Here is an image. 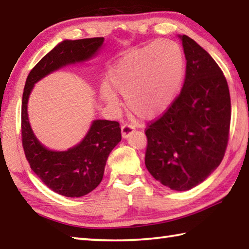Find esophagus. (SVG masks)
<instances>
[{
  "label": "esophagus",
  "instance_id": "obj_1",
  "mask_svg": "<svg viewBox=\"0 0 249 249\" xmlns=\"http://www.w3.org/2000/svg\"><path fill=\"white\" fill-rule=\"evenodd\" d=\"M135 130V127L133 125L129 124H124L122 126V137L123 138H127L130 134H132Z\"/></svg>",
  "mask_w": 249,
  "mask_h": 249
}]
</instances>
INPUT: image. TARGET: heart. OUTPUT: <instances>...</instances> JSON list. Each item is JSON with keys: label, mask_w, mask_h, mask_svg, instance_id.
Masks as SVG:
<instances>
[{"label": "heart", "mask_w": 249, "mask_h": 249, "mask_svg": "<svg viewBox=\"0 0 249 249\" xmlns=\"http://www.w3.org/2000/svg\"><path fill=\"white\" fill-rule=\"evenodd\" d=\"M184 73L180 46L172 40H158L122 56L107 73V86L101 98L109 107L119 105L117 94L126 96L130 112L151 119L170 107Z\"/></svg>", "instance_id": "obj_1"}]
</instances>
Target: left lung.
<instances>
[{
	"mask_svg": "<svg viewBox=\"0 0 249 249\" xmlns=\"http://www.w3.org/2000/svg\"><path fill=\"white\" fill-rule=\"evenodd\" d=\"M187 60L180 94L161 117L146 129L145 165L171 190L196 187L220 166L231 123L226 79L208 52L179 35Z\"/></svg>",
	"mask_w": 249,
	"mask_h": 249,
	"instance_id": "left-lung-1",
	"label": "left lung"
}]
</instances>
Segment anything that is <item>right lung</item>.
<instances>
[{"label":"right lung","mask_w":249,"mask_h":249,"mask_svg":"<svg viewBox=\"0 0 249 249\" xmlns=\"http://www.w3.org/2000/svg\"><path fill=\"white\" fill-rule=\"evenodd\" d=\"M103 37L62 40L46 54L29 72L22 100V142L32 170L58 195L83 196L102 181L107 157L122 140L120 124L94 120L83 140L65 151L45 147L37 140L28 120L27 105L33 88L46 75L67 66L81 64L96 56Z\"/></svg>","instance_id":"1"}]
</instances>
